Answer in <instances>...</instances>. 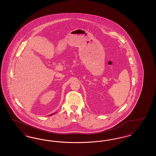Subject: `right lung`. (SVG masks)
<instances>
[{
  "instance_id": "right-lung-1",
  "label": "right lung",
  "mask_w": 156,
  "mask_h": 156,
  "mask_svg": "<svg viewBox=\"0 0 156 156\" xmlns=\"http://www.w3.org/2000/svg\"><path fill=\"white\" fill-rule=\"evenodd\" d=\"M55 113H54V114H55ZM53 114H54V113H52V114H51V115H49V116H51V115H53Z\"/></svg>"
}]
</instances>
